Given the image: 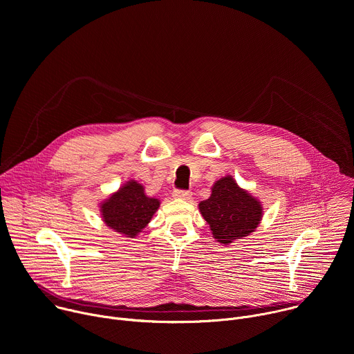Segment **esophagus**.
Segmentation results:
<instances>
[{
  "label": "esophagus",
  "instance_id": "1",
  "mask_svg": "<svg viewBox=\"0 0 354 354\" xmlns=\"http://www.w3.org/2000/svg\"><path fill=\"white\" fill-rule=\"evenodd\" d=\"M172 196L175 198H180V200H189L192 197V193L189 190H182V189H175Z\"/></svg>",
  "mask_w": 354,
  "mask_h": 354
}]
</instances>
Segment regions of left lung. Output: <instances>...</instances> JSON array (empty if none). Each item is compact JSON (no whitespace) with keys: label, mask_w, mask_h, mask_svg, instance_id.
Here are the masks:
<instances>
[{"label":"left lung","mask_w":354,"mask_h":354,"mask_svg":"<svg viewBox=\"0 0 354 354\" xmlns=\"http://www.w3.org/2000/svg\"><path fill=\"white\" fill-rule=\"evenodd\" d=\"M216 242L227 245L252 233L263 214L260 201L242 190L230 176L219 179L209 198L198 204Z\"/></svg>","instance_id":"1"}]
</instances>
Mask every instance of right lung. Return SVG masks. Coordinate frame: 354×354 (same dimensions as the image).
<instances>
[{
  "label": "right lung",
  "mask_w": 354,
  "mask_h": 354,
  "mask_svg": "<svg viewBox=\"0 0 354 354\" xmlns=\"http://www.w3.org/2000/svg\"><path fill=\"white\" fill-rule=\"evenodd\" d=\"M158 207L157 198L147 197L143 186L131 180L101 205V212L109 227L133 238L150 222Z\"/></svg>",
  "instance_id": "right-lung-1"
}]
</instances>
